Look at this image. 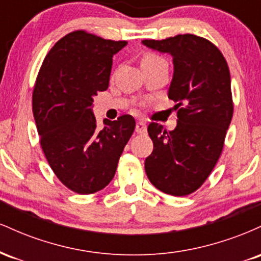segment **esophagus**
Instances as JSON below:
<instances>
[{"label": "esophagus", "mask_w": 261, "mask_h": 261, "mask_svg": "<svg viewBox=\"0 0 261 261\" xmlns=\"http://www.w3.org/2000/svg\"><path fill=\"white\" fill-rule=\"evenodd\" d=\"M136 133L141 134V135L147 133V126H146L145 122H143V121L137 122V124H136Z\"/></svg>", "instance_id": "obj_1"}]
</instances>
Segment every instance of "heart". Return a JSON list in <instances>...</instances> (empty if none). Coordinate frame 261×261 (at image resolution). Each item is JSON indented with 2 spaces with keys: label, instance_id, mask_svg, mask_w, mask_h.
<instances>
[{
  "label": "heart",
  "instance_id": "b5f03b06",
  "mask_svg": "<svg viewBox=\"0 0 261 261\" xmlns=\"http://www.w3.org/2000/svg\"><path fill=\"white\" fill-rule=\"evenodd\" d=\"M160 58L158 56L153 55V54H147V55L143 56L142 59V62H146V61H153V60H158Z\"/></svg>",
  "mask_w": 261,
  "mask_h": 261
}]
</instances>
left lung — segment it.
<instances>
[{"instance_id":"left-lung-1","label":"left lung","mask_w":261,"mask_h":261,"mask_svg":"<svg viewBox=\"0 0 261 261\" xmlns=\"http://www.w3.org/2000/svg\"><path fill=\"white\" fill-rule=\"evenodd\" d=\"M142 44L173 58L168 98L178 110L174 130H164L155 122L148 125L153 151L145 161L146 174L163 193L189 195L216 166L232 120L228 65L214 44L193 34Z\"/></svg>"}]
</instances>
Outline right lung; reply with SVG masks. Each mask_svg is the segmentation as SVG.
Here are the masks:
<instances>
[{"label": "right lung", "mask_w": 261, "mask_h": 261, "mask_svg": "<svg viewBox=\"0 0 261 261\" xmlns=\"http://www.w3.org/2000/svg\"><path fill=\"white\" fill-rule=\"evenodd\" d=\"M127 41L85 31L65 35L44 59L33 92L40 145L60 181L77 194H93L112 181L135 130V119H104L98 127L93 98L107 91L113 56Z\"/></svg>", "instance_id": "add662e5"}]
</instances>
